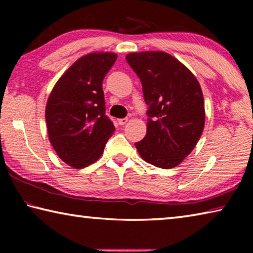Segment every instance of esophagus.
Listing matches in <instances>:
<instances>
[{"mask_svg":"<svg viewBox=\"0 0 253 253\" xmlns=\"http://www.w3.org/2000/svg\"><path fill=\"white\" fill-rule=\"evenodd\" d=\"M128 122V118H121L118 119V124L119 125H125V124Z\"/></svg>","mask_w":253,"mask_h":253,"instance_id":"esophagus-1","label":"esophagus"}]
</instances>
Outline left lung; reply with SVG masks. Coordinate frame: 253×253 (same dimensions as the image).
<instances>
[{"instance_id":"8db88e82","label":"left lung","mask_w":253,"mask_h":253,"mask_svg":"<svg viewBox=\"0 0 253 253\" xmlns=\"http://www.w3.org/2000/svg\"><path fill=\"white\" fill-rule=\"evenodd\" d=\"M126 60L142 81L148 105L146 136L135 146L145 162L173 169L193 151L204 129L201 85L182 62L163 51L131 52Z\"/></svg>"}]
</instances>
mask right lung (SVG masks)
Listing matches in <instances>:
<instances>
[{"label":"right lung","mask_w":253,"mask_h":253,"mask_svg":"<svg viewBox=\"0 0 253 253\" xmlns=\"http://www.w3.org/2000/svg\"><path fill=\"white\" fill-rule=\"evenodd\" d=\"M117 54L91 52L79 58L60 77L45 106L49 140L57 155L74 169L99 160L114 134L105 115L102 80Z\"/></svg>","instance_id":"right-lung-1"}]
</instances>
